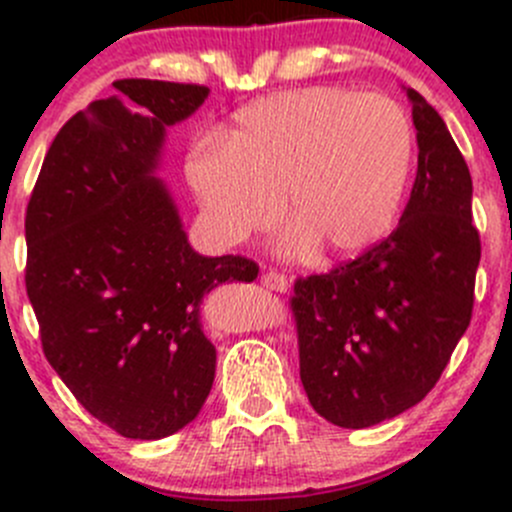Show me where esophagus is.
I'll list each match as a JSON object with an SVG mask.
<instances>
[{
  "label": "esophagus",
  "instance_id": "obj_1",
  "mask_svg": "<svg viewBox=\"0 0 512 512\" xmlns=\"http://www.w3.org/2000/svg\"><path fill=\"white\" fill-rule=\"evenodd\" d=\"M260 282L262 287L272 289V292H287L289 289V280L285 275H280V272H265Z\"/></svg>",
  "mask_w": 512,
  "mask_h": 512
}]
</instances>
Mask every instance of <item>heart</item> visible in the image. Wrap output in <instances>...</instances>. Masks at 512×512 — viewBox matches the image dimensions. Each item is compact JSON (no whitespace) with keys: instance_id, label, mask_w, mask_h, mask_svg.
Masks as SVG:
<instances>
[{"instance_id":"heart-1","label":"heart","mask_w":512,"mask_h":512,"mask_svg":"<svg viewBox=\"0 0 512 512\" xmlns=\"http://www.w3.org/2000/svg\"><path fill=\"white\" fill-rule=\"evenodd\" d=\"M414 160V131L389 96L339 86L287 91L240 108L223 143L185 160L208 227L225 245L285 215L287 247L356 257L391 232Z\"/></svg>"}]
</instances>
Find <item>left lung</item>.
Returning a JSON list of instances; mask_svg holds the SVG:
<instances>
[{"mask_svg":"<svg viewBox=\"0 0 512 512\" xmlns=\"http://www.w3.org/2000/svg\"><path fill=\"white\" fill-rule=\"evenodd\" d=\"M414 103L418 168L399 227L327 275L299 277V379L319 416L369 428L436 386L466 334L480 262L473 180L436 108Z\"/></svg>","mask_w":512,"mask_h":512,"instance_id":"8db88e82","label":"left lung"}]
</instances>
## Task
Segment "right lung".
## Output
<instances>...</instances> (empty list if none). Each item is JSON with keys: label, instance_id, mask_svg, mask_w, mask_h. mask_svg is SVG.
I'll list each match as a JSON object with an SVG mask.
<instances>
[{"label": "right lung", "instance_id": "add662e5", "mask_svg": "<svg viewBox=\"0 0 512 512\" xmlns=\"http://www.w3.org/2000/svg\"><path fill=\"white\" fill-rule=\"evenodd\" d=\"M64 123L27 205V294L49 364L91 416L156 441L188 426L215 379L200 302L257 262L203 257L153 175L165 128L208 86L121 79Z\"/></svg>", "mask_w": 512, "mask_h": 512}]
</instances>
